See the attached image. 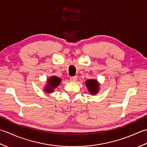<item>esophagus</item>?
I'll list each match as a JSON object with an SVG mask.
<instances>
[{
  "instance_id": "obj_1",
  "label": "esophagus",
  "mask_w": 147,
  "mask_h": 147,
  "mask_svg": "<svg viewBox=\"0 0 147 147\" xmlns=\"http://www.w3.org/2000/svg\"><path fill=\"white\" fill-rule=\"evenodd\" d=\"M77 80V77H70V80L71 82H76Z\"/></svg>"
}]
</instances>
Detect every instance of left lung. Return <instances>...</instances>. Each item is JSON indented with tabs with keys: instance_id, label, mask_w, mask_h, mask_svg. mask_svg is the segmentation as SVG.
<instances>
[{
	"instance_id": "1",
	"label": "left lung",
	"mask_w": 147,
	"mask_h": 147,
	"mask_svg": "<svg viewBox=\"0 0 147 147\" xmlns=\"http://www.w3.org/2000/svg\"><path fill=\"white\" fill-rule=\"evenodd\" d=\"M85 85L91 95H95L100 91V83L96 79H88L85 82Z\"/></svg>"
}]
</instances>
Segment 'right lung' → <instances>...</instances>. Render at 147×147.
I'll return each mask as SVG.
<instances>
[{
	"label": "right lung",
	"instance_id": "obj_1",
	"mask_svg": "<svg viewBox=\"0 0 147 147\" xmlns=\"http://www.w3.org/2000/svg\"><path fill=\"white\" fill-rule=\"evenodd\" d=\"M61 82V78L56 76H51L47 80V84L44 88V91L47 93L53 92L55 89Z\"/></svg>",
	"mask_w": 147,
	"mask_h": 147
}]
</instances>
